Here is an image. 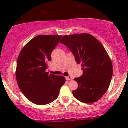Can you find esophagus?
Here are the masks:
<instances>
[{"instance_id": "1", "label": "esophagus", "mask_w": 128, "mask_h": 128, "mask_svg": "<svg viewBox=\"0 0 128 128\" xmlns=\"http://www.w3.org/2000/svg\"><path fill=\"white\" fill-rule=\"evenodd\" d=\"M66 79L68 80H72V78L71 76H68V77H66Z\"/></svg>"}]
</instances>
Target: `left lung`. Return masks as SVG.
Listing matches in <instances>:
<instances>
[{"label":"left lung","instance_id":"obj_1","mask_svg":"<svg viewBox=\"0 0 128 128\" xmlns=\"http://www.w3.org/2000/svg\"><path fill=\"white\" fill-rule=\"evenodd\" d=\"M60 42L72 52L83 74L74 78L78 83L74 97L84 103H93L101 98L109 88L112 76V64L107 52L97 38L87 33L66 35Z\"/></svg>","mask_w":128,"mask_h":128}]
</instances>
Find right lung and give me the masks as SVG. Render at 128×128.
<instances>
[{
    "label": "right lung",
    "instance_id": "add662e5",
    "mask_svg": "<svg viewBox=\"0 0 128 128\" xmlns=\"http://www.w3.org/2000/svg\"><path fill=\"white\" fill-rule=\"evenodd\" d=\"M62 36L39 35L24 45L17 60L16 77L19 88L31 102L36 105L52 102L58 97L66 82L63 76L46 72L51 53Z\"/></svg>",
    "mask_w": 128,
    "mask_h": 128
}]
</instances>
